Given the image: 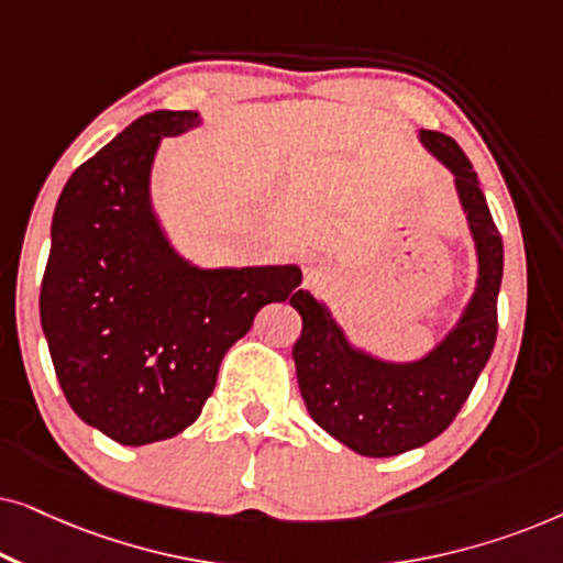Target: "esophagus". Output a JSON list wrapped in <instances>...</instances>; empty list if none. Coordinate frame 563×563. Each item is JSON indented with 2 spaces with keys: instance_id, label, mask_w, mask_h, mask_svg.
<instances>
[{
  "instance_id": "34e87169",
  "label": "esophagus",
  "mask_w": 563,
  "mask_h": 563,
  "mask_svg": "<svg viewBox=\"0 0 563 563\" xmlns=\"http://www.w3.org/2000/svg\"><path fill=\"white\" fill-rule=\"evenodd\" d=\"M305 282L310 284V287H318V284L322 282V276L314 272V268H305Z\"/></svg>"
}]
</instances>
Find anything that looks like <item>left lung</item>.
Masks as SVG:
<instances>
[{
    "instance_id": "8db88e82",
    "label": "left lung",
    "mask_w": 563,
    "mask_h": 563,
    "mask_svg": "<svg viewBox=\"0 0 563 563\" xmlns=\"http://www.w3.org/2000/svg\"><path fill=\"white\" fill-rule=\"evenodd\" d=\"M420 141L453 174L479 261L474 295L456 325L422 358L395 364L351 345L310 291L289 299L302 318L291 358L307 412L335 441L372 459L397 456L441 435L472 395L497 338L503 238L459 143L435 130H420Z\"/></svg>"
}]
</instances>
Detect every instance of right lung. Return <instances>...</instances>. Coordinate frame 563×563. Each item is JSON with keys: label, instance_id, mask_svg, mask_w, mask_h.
<instances>
[{"label": "right lung", "instance_id": "1", "mask_svg": "<svg viewBox=\"0 0 563 563\" xmlns=\"http://www.w3.org/2000/svg\"><path fill=\"white\" fill-rule=\"evenodd\" d=\"M199 122L189 110L137 118L76 168L53 212L41 287L53 368L71 410L122 445L189 428L261 307L302 291L295 264L199 268L166 238L151 166L161 137Z\"/></svg>", "mask_w": 563, "mask_h": 563}]
</instances>
